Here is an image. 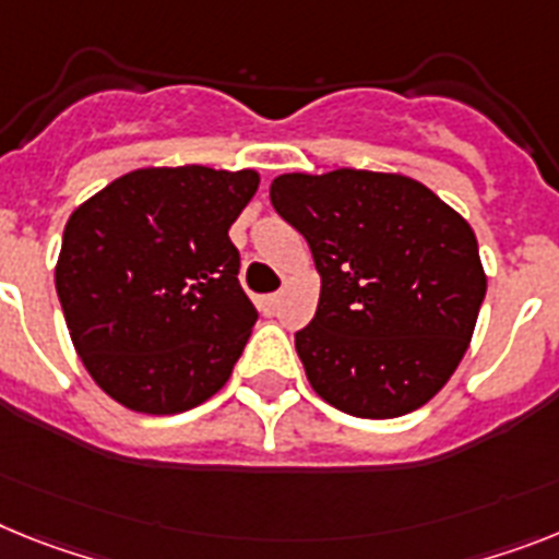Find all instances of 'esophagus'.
I'll list each match as a JSON object with an SVG mask.
<instances>
[{
    "label": "esophagus",
    "mask_w": 559,
    "mask_h": 559,
    "mask_svg": "<svg viewBox=\"0 0 559 559\" xmlns=\"http://www.w3.org/2000/svg\"><path fill=\"white\" fill-rule=\"evenodd\" d=\"M261 304H264L266 312H275V309H278V304H281V295L278 293L264 295V298H261Z\"/></svg>",
    "instance_id": "esophagus-1"
}]
</instances>
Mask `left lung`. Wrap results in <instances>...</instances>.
<instances>
[{
    "label": "left lung",
    "instance_id": "left-lung-1",
    "mask_svg": "<svg viewBox=\"0 0 559 559\" xmlns=\"http://www.w3.org/2000/svg\"><path fill=\"white\" fill-rule=\"evenodd\" d=\"M270 199L321 275L316 318L295 332L309 386L369 420L420 409L466 355L486 298L475 229L401 173H284Z\"/></svg>",
    "mask_w": 559,
    "mask_h": 559
}]
</instances>
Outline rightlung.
<instances>
[{"instance_id":"right-lung-1","label":"right lung","mask_w":559,"mask_h":559,"mask_svg":"<svg viewBox=\"0 0 559 559\" xmlns=\"http://www.w3.org/2000/svg\"><path fill=\"white\" fill-rule=\"evenodd\" d=\"M255 170L144 167L64 224L56 293L98 389L144 415H176L229 381L258 312L238 284L229 227Z\"/></svg>"}]
</instances>
